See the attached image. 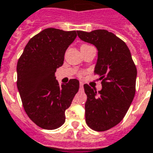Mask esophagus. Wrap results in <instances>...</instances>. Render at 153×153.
Returning <instances> with one entry per match:
<instances>
[{
	"instance_id": "obj_1",
	"label": "esophagus",
	"mask_w": 153,
	"mask_h": 153,
	"mask_svg": "<svg viewBox=\"0 0 153 153\" xmlns=\"http://www.w3.org/2000/svg\"><path fill=\"white\" fill-rule=\"evenodd\" d=\"M79 86H80V88H83V87H84V84H83L82 82H80V83H79Z\"/></svg>"
}]
</instances>
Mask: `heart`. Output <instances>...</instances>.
Masks as SVG:
<instances>
[{
  "label": "heart",
  "instance_id": "b5f03b06",
  "mask_svg": "<svg viewBox=\"0 0 153 153\" xmlns=\"http://www.w3.org/2000/svg\"><path fill=\"white\" fill-rule=\"evenodd\" d=\"M81 74V75H82V74Z\"/></svg>",
  "mask_w": 153,
  "mask_h": 153
}]
</instances>
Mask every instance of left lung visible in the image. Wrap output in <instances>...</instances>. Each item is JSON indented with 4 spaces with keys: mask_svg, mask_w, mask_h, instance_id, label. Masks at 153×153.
<instances>
[{
    "mask_svg": "<svg viewBox=\"0 0 153 153\" xmlns=\"http://www.w3.org/2000/svg\"><path fill=\"white\" fill-rule=\"evenodd\" d=\"M78 36L98 50L94 74L102 79L97 92L84 84L87 95L85 120L94 131L103 132L123 120L136 92L137 68L128 47L121 39L106 30L91 32L78 30Z\"/></svg>",
    "mask_w": 153,
    "mask_h": 153,
    "instance_id": "left-lung-1",
    "label": "left lung"
}]
</instances>
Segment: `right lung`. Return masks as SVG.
<instances>
[{"label":"right lung","instance_id":"right-lung-1","mask_svg":"<svg viewBox=\"0 0 153 153\" xmlns=\"http://www.w3.org/2000/svg\"><path fill=\"white\" fill-rule=\"evenodd\" d=\"M77 31L47 28L29 40L18 60L17 88L28 117L39 128L53 130L65 122V110L79 88L73 79L59 85L54 74Z\"/></svg>","mask_w":153,"mask_h":153}]
</instances>
